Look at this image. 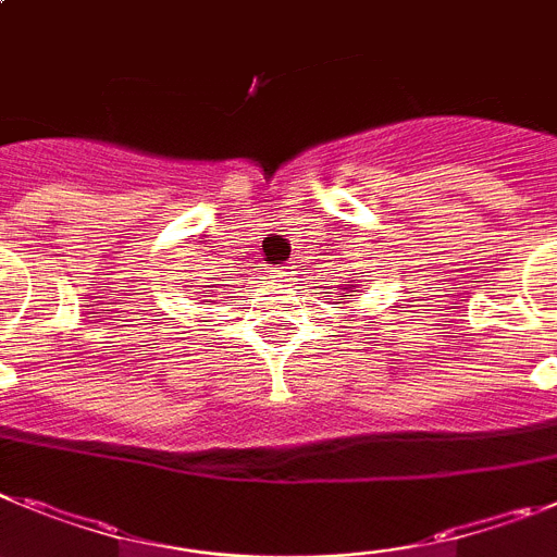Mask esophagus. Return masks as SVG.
Here are the masks:
<instances>
[{
    "label": "esophagus",
    "mask_w": 557,
    "mask_h": 557,
    "mask_svg": "<svg viewBox=\"0 0 557 557\" xmlns=\"http://www.w3.org/2000/svg\"><path fill=\"white\" fill-rule=\"evenodd\" d=\"M273 273H275V278H282V282H287L289 275H293V268H275Z\"/></svg>",
    "instance_id": "obj_1"
}]
</instances>
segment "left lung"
Returning a JSON list of instances; mask_svg holds the SVG:
<instances>
[{"label":"left lung","instance_id":"8db88e82","mask_svg":"<svg viewBox=\"0 0 557 557\" xmlns=\"http://www.w3.org/2000/svg\"><path fill=\"white\" fill-rule=\"evenodd\" d=\"M344 289H349V293H358V289H355V284H346Z\"/></svg>","mask_w":557,"mask_h":557}]
</instances>
